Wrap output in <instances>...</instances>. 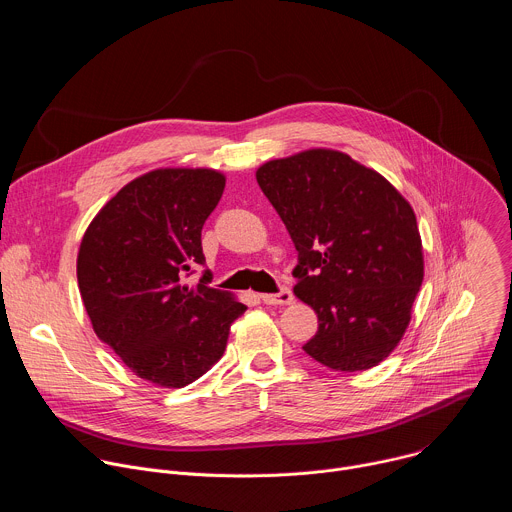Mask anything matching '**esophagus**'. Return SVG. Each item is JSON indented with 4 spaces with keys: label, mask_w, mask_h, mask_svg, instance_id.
Returning a JSON list of instances; mask_svg holds the SVG:
<instances>
[{
    "label": "esophagus",
    "mask_w": 512,
    "mask_h": 512,
    "mask_svg": "<svg viewBox=\"0 0 512 512\" xmlns=\"http://www.w3.org/2000/svg\"><path fill=\"white\" fill-rule=\"evenodd\" d=\"M259 298L267 306H289L291 302H294V296H291L289 289H281L279 294H261Z\"/></svg>",
    "instance_id": "1"
}]
</instances>
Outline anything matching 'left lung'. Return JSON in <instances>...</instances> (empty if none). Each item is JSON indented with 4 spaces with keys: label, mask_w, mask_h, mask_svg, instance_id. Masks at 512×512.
Listing matches in <instances>:
<instances>
[{
    "label": "left lung",
    "mask_w": 512,
    "mask_h": 512,
    "mask_svg": "<svg viewBox=\"0 0 512 512\" xmlns=\"http://www.w3.org/2000/svg\"><path fill=\"white\" fill-rule=\"evenodd\" d=\"M296 245L294 294L318 314L304 350L334 371H369L401 342L423 281L407 198L348 154L312 148L255 172Z\"/></svg>",
    "instance_id": "8db88e82"
}]
</instances>
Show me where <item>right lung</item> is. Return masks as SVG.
Masks as SVG:
<instances>
[{
    "label": "right lung",
    "mask_w": 512,
    "mask_h": 512,
    "mask_svg": "<svg viewBox=\"0 0 512 512\" xmlns=\"http://www.w3.org/2000/svg\"><path fill=\"white\" fill-rule=\"evenodd\" d=\"M227 178L212 168H158L125 184L95 214L77 279L95 334L139 379L182 389L223 358L247 306L186 277L204 265L202 225Z\"/></svg>",
    "instance_id": "obj_1"
}]
</instances>
